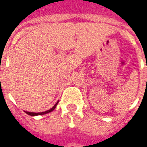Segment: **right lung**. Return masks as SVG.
Masks as SVG:
<instances>
[{
  "instance_id": "obj_1",
  "label": "right lung",
  "mask_w": 147,
  "mask_h": 147,
  "mask_svg": "<svg viewBox=\"0 0 147 147\" xmlns=\"http://www.w3.org/2000/svg\"><path fill=\"white\" fill-rule=\"evenodd\" d=\"M58 103H59V102H57V103H56V104H55V105H54L53 107H52L51 109H49V110H47V111H46V112H37V113H35V112H26V111H25V112H26V113H27V114H28V115H32V116H34V115H44V114H47V113H49V112H52V111H53V110H54V109H55V108H56V106H57V105H58Z\"/></svg>"
}]
</instances>
